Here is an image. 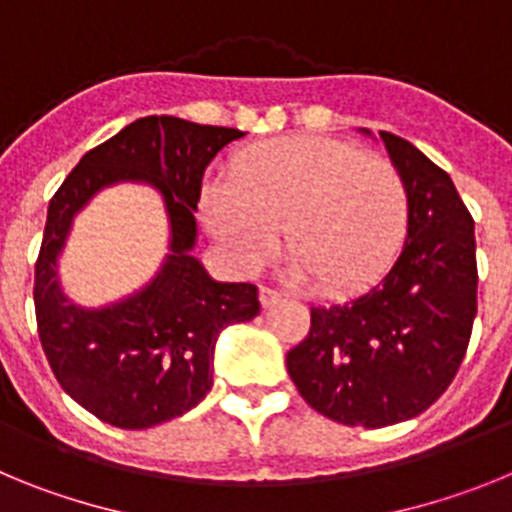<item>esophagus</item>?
<instances>
[{
  "label": "esophagus",
  "instance_id": "obj_1",
  "mask_svg": "<svg viewBox=\"0 0 512 512\" xmlns=\"http://www.w3.org/2000/svg\"><path fill=\"white\" fill-rule=\"evenodd\" d=\"M259 300H261V305H264V307H271V305H277V302L282 300V295H279L277 289L261 287L259 289Z\"/></svg>",
  "mask_w": 512,
  "mask_h": 512
}]
</instances>
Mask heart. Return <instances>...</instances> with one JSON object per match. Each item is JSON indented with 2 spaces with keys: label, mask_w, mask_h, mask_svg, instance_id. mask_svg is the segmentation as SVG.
Wrapping results in <instances>:
<instances>
[{
  "label": "heart",
  "mask_w": 512,
  "mask_h": 512,
  "mask_svg": "<svg viewBox=\"0 0 512 512\" xmlns=\"http://www.w3.org/2000/svg\"><path fill=\"white\" fill-rule=\"evenodd\" d=\"M202 212L235 269L266 264L282 230L292 277L341 295L390 269L408 233L410 200L390 158L292 135L235 153L225 184L202 194Z\"/></svg>",
  "instance_id": "obj_1"
}]
</instances>
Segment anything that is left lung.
I'll list each match as a JSON object with an SVG mask.
<instances>
[{"label": "left lung", "mask_w": 512, "mask_h": 512, "mask_svg": "<svg viewBox=\"0 0 512 512\" xmlns=\"http://www.w3.org/2000/svg\"><path fill=\"white\" fill-rule=\"evenodd\" d=\"M408 187V241L369 292L310 307L287 372L312 410L343 425L402 423L449 390L477 315L474 220L451 176L410 140L379 133Z\"/></svg>", "instance_id": "8db88e82"}]
</instances>
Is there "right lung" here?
<instances>
[{
	"label": "right lung",
	"mask_w": 512,
	"mask_h": 512,
	"mask_svg": "<svg viewBox=\"0 0 512 512\" xmlns=\"http://www.w3.org/2000/svg\"><path fill=\"white\" fill-rule=\"evenodd\" d=\"M241 135L171 115L140 117L84 153L51 197L33 287L40 346L66 395L115 428H153L205 400L220 330L259 315L256 284L212 282L189 253L205 166ZM120 178H146L165 192L172 253L140 296L81 311L57 289L55 256L75 212Z\"/></svg>",
	"instance_id": "add662e5"
}]
</instances>
